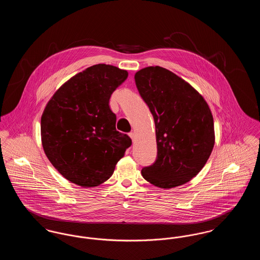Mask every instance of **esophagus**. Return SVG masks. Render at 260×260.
<instances>
[{
    "mask_svg": "<svg viewBox=\"0 0 260 260\" xmlns=\"http://www.w3.org/2000/svg\"><path fill=\"white\" fill-rule=\"evenodd\" d=\"M128 136H131V138H132L133 140L136 138V134H135L134 132H131V133L128 134Z\"/></svg>",
    "mask_w": 260,
    "mask_h": 260,
    "instance_id": "esophagus-1",
    "label": "esophagus"
}]
</instances>
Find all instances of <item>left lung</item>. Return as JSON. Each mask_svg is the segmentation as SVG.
I'll use <instances>...</instances> for the list:
<instances>
[{"instance_id":"8db88e82","label":"left lung","mask_w":260,"mask_h":260,"mask_svg":"<svg viewBox=\"0 0 260 260\" xmlns=\"http://www.w3.org/2000/svg\"><path fill=\"white\" fill-rule=\"evenodd\" d=\"M135 80L153 115L157 140L156 161L141 174L162 189L185 184L204 168L214 145L210 107L194 87L160 66L139 70Z\"/></svg>"}]
</instances>
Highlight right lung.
<instances>
[{
  "label": "right lung",
  "mask_w": 260,
  "mask_h": 260,
  "mask_svg": "<svg viewBox=\"0 0 260 260\" xmlns=\"http://www.w3.org/2000/svg\"><path fill=\"white\" fill-rule=\"evenodd\" d=\"M118 67L96 64L75 75L53 94L41 119L44 151L69 181L94 187L111 176L129 136L116 129L109 107L114 90L127 78Z\"/></svg>",
  "instance_id": "obj_1"
}]
</instances>
